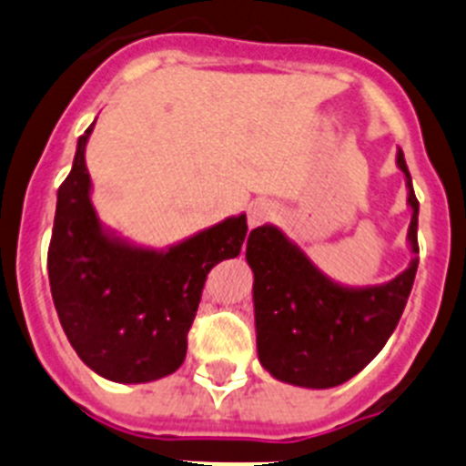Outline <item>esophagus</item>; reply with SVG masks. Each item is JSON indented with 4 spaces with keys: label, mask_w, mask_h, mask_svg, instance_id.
<instances>
[{
    "label": "esophagus",
    "mask_w": 466,
    "mask_h": 466,
    "mask_svg": "<svg viewBox=\"0 0 466 466\" xmlns=\"http://www.w3.org/2000/svg\"><path fill=\"white\" fill-rule=\"evenodd\" d=\"M274 217H277V203L260 198V201L251 203L249 217H247V221H249V228H256V226L265 224V221L274 219Z\"/></svg>",
    "instance_id": "esophagus-1"
}]
</instances>
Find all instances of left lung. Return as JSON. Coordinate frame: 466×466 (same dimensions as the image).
<instances>
[{
    "mask_svg": "<svg viewBox=\"0 0 466 466\" xmlns=\"http://www.w3.org/2000/svg\"><path fill=\"white\" fill-rule=\"evenodd\" d=\"M396 164L405 176L411 210L407 228L411 260L391 281L345 286L327 277L279 226L263 224L249 233L256 348L260 366L279 382L339 387L366 369L396 329L419 268V201L400 148Z\"/></svg>",
    "mask_w": 466,
    "mask_h": 466,
    "instance_id": "1",
    "label": "left lung"
}]
</instances>
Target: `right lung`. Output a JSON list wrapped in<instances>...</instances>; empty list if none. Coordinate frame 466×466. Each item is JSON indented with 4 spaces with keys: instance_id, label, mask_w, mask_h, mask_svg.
<instances>
[{
    "instance_id": "1",
    "label": "right lung",
    "mask_w": 466,
    "mask_h": 466,
    "mask_svg": "<svg viewBox=\"0 0 466 466\" xmlns=\"http://www.w3.org/2000/svg\"><path fill=\"white\" fill-rule=\"evenodd\" d=\"M93 126L77 139L73 169L56 192L47 251L52 299L93 373L118 384L155 382L185 361L208 272L240 254L247 215L226 217L164 249L118 236L91 201L84 153Z\"/></svg>"
}]
</instances>
